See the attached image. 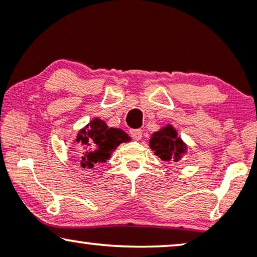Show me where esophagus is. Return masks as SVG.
Returning a JSON list of instances; mask_svg holds the SVG:
<instances>
[{
  "label": "esophagus",
  "instance_id": "esophagus-1",
  "mask_svg": "<svg viewBox=\"0 0 257 257\" xmlns=\"http://www.w3.org/2000/svg\"><path fill=\"white\" fill-rule=\"evenodd\" d=\"M130 136L135 140H139L143 137V131L140 128H131L130 130Z\"/></svg>",
  "mask_w": 257,
  "mask_h": 257
}]
</instances>
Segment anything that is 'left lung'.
Returning a JSON list of instances; mask_svg holds the SVG:
<instances>
[{"label": "left lung", "instance_id": "1", "mask_svg": "<svg viewBox=\"0 0 257 257\" xmlns=\"http://www.w3.org/2000/svg\"><path fill=\"white\" fill-rule=\"evenodd\" d=\"M177 136V132L172 126H167L154 133L150 140V146L154 151V154L161 160H171L172 158L178 159L185 153L186 146Z\"/></svg>", "mask_w": 257, "mask_h": 257}]
</instances>
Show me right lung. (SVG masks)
Listing matches in <instances>:
<instances>
[{"instance_id":"right-lung-1","label":"right lung","mask_w":257,"mask_h":257,"mask_svg":"<svg viewBox=\"0 0 257 257\" xmlns=\"http://www.w3.org/2000/svg\"><path fill=\"white\" fill-rule=\"evenodd\" d=\"M76 140L86 150L80 166L92 168L98 161L106 160L119 144L128 142L130 137L120 128L107 127L103 120L93 119L78 133Z\"/></svg>"}]
</instances>
